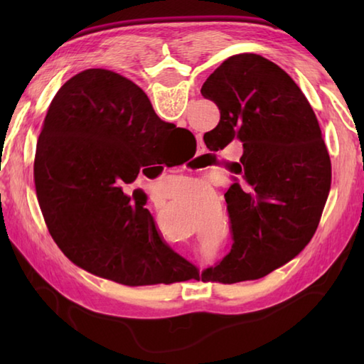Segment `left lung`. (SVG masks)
Segmentation results:
<instances>
[{"mask_svg":"<svg viewBox=\"0 0 364 364\" xmlns=\"http://www.w3.org/2000/svg\"><path fill=\"white\" fill-rule=\"evenodd\" d=\"M202 95L220 111L206 146L218 151L237 139L244 149L241 180L225 194L233 245L202 280H258L311 241L330 191V156L308 100L266 58L244 53L223 60Z\"/></svg>","mask_w":364,"mask_h":364,"instance_id":"left-lung-1","label":"left lung"}]
</instances>
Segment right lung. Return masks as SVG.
<instances>
[{
    "label": "right lung",
    "mask_w": 364,
    "mask_h": 364,
    "mask_svg": "<svg viewBox=\"0 0 364 364\" xmlns=\"http://www.w3.org/2000/svg\"><path fill=\"white\" fill-rule=\"evenodd\" d=\"M170 131L141 87L103 68L75 75L54 95L34 181L50 235L75 264L128 286L198 277L162 241L146 200L123 192Z\"/></svg>",
    "instance_id": "right-lung-1"
}]
</instances>
